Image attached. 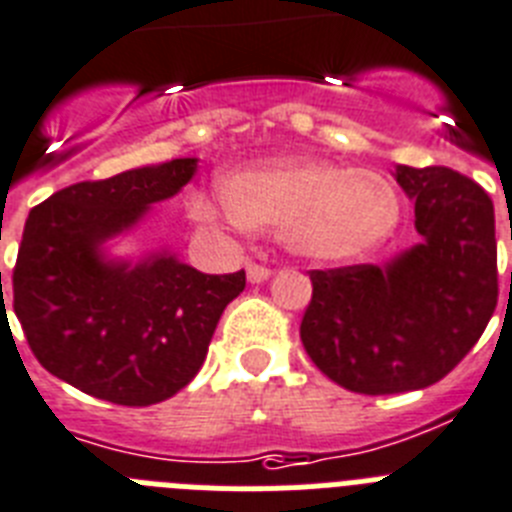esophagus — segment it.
Masks as SVG:
<instances>
[{
  "instance_id": "esophagus-1",
  "label": "esophagus",
  "mask_w": 512,
  "mask_h": 512,
  "mask_svg": "<svg viewBox=\"0 0 512 512\" xmlns=\"http://www.w3.org/2000/svg\"><path fill=\"white\" fill-rule=\"evenodd\" d=\"M247 278H249V283L268 281L270 268H265V265H260V263H247Z\"/></svg>"
}]
</instances>
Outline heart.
<instances>
[{
    "label": "heart",
    "instance_id": "heart-1",
    "mask_svg": "<svg viewBox=\"0 0 512 512\" xmlns=\"http://www.w3.org/2000/svg\"><path fill=\"white\" fill-rule=\"evenodd\" d=\"M190 210L203 223L276 231L291 252L317 263H346L388 242L401 197L377 171L283 156L226 176L223 197L195 192Z\"/></svg>",
    "mask_w": 512,
    "mask_h": 512
}]
</instances>
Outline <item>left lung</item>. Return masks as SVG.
I'll use <instances>...</instances> for the list:
<instances>
[{
  "mask_svg": "<svg viewBox=\"0 0 512 512\" xmlns=\"http://www.w3.org/2000/svg\"><path fill=\"white\" fill-rule=\"evenodd\" d=\"M422 242L388 265L309 270L304 351L351 393L435 385L482 338L497 307L495 208L445 166H398ZM512 236V234H510Z\"/></svg>",
  "mask_w": 512,
  "mask_h": 512,
  "instance_id": "1",
  "label": "left lung"
}]
</instances>
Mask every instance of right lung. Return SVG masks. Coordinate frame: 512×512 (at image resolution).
<instances>
[{"label": "right lung", "instance_id": "right-lung-1", "mask_svg": "<svg viewBox=\"0 0 512 512\" xmlns=\"http://www.w3.org/2000/svg\"><path fill=\"white\" fill-rule=\"evenodd\" d=\"M195 171V158H174L70 184L30 210L12 270V307L51 375L101 401L150 406L200 372L223 309L244 291V270L205 276L169 255L132 268L98 252Z\"/></svg>", "mask_w": 512, "mask_h": 512}]
</instances>
